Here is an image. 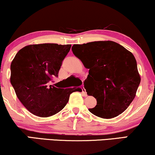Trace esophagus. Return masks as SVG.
<instances>
[{
	"label": "esophagus",
	"instance_id": "1",
	"mask_svg": "<svg viewBox=\"0 0 155 155\" xmlns=\"http://www.w3.org/2000/svg\"><path fill=\"white\" fill-rule=\"evenodd\" d=\"M81 89H82V94H83V95L84 96V97H86V96H87V92H86V89H84V86H82V87H81Z\"/></svg>",
	"mask_w": 155,
	"mask_h": 155
}]
</instances>
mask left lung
Returning a JSON list of instances; mask_svg holds the SVG:
<instances>
[{"label": "left lung", "instance_id": "8db88e82", "mask_svg": "<svg viewBox=\"0 0 155 155\" xmlns=\"http://www.w3.org/2000/svg\"><path fill=\"white\" fill-rule=\"evenodd\" d=\"M74 54L89 68L84 88L97 99L90 112L103 119L119 116L136 96L141 78L134 55L111 41L74 44Z\"/></svg>", "mask_w": 155, "mask_h": 155}]
</instances>
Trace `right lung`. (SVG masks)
<instances>
[{
	"instance_id": "right-lung-1",
	"label": "right lung",
	"mask_w": 155,
	"mask_h": 155,
	"mask_svg": "<svg viewBox=\"0 0 155 155\" xmlns=\"http://www.w3.org/2000/svg\"><path fill=\"white\" fill-rule=\"evenodd\" d=\"M71 44H31L18 51L11 64V83L17 97L33 114L48 117L64 108L79 88L60 89L48 83L57 76Z\"/></svg>"
}]
</instances>
